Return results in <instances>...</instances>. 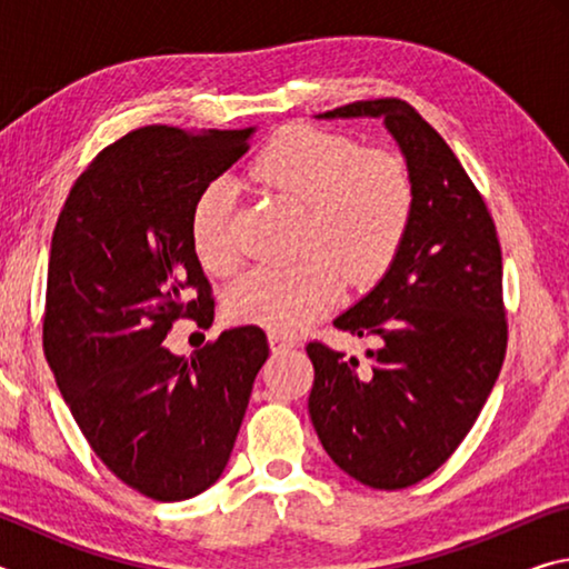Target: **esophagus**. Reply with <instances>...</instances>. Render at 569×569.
Here are the masks:
<instances>
[{
	"label": "esophagus",
	"mask_w": 569,
	"mask_h": 569,
	"mask_svg": "<svg viewBox=\"0 0 569 569\" xmlns=\"http://www.w3.org/2000/svg\"><path fill=\"white\" fill-rule=\"evenodd\" d=\"M268 343H271L273 351H286V349H293L296 341L288 339V336L278 333V331H268Z\"/></svg>",
	"instance_id": "obj_1"
}]
</instances>
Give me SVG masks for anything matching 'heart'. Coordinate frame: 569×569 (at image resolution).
Segmentation results:
<instances>
[{
	"label": "heart",
	"mask_w": 569,
	"mask_h": 569,
	"mask_svg": "<svg viewBox=\"0 0 569 569\" xmlns=\"http://www.w3.org/2000/svg\"><path fill=\"white\" fill-rule=\"evenodd\" d=\"M253 178L303 208L296 263L250 268L228 291V313L240 323L291 333L336 303L341 273L349 283L377 281L407 240L413 216L411 172L399 156L363 150L339 132L291 124L258 152ZM236 190L210 180L192 200L190 240L208 271L238 261Z\"/></svg>",
	"instance_id": "b5f03b06"
}]
</instances>
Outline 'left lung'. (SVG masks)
Listing matches in <instances>:
<instances>
[{"instance_id": "left-lung-1", "label": "left lung", "mask_w": 569, "mask_h": 569, "mask_svg": "<svg viewBox=\"0 0 569 569\" xmlns=\"http://www.w3.org/2000/svg\"><path fill=\"white\" fill-rule=\"evenodd\" d=\"M319 118H383L407 158V240L369 296L333 321L373 336L371 366L323 341L308 413L323 449L373 489L427 479L475 427L507 353L502 248L492 213L445 138L397 98L359 100Z\"/></svg>"}]
</instances>
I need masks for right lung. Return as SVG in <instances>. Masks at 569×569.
Returning a JSON list of instances; mask_svg holds the SVG:
<instances>
[{"label": "right lung", "mask_w": 569, "mask_h": 569, "mask_svg": "<svg viewBox=\"0 0 569 569\" xmlns=\"http://www.w3.org/2000/svg\"><path fill=\"white\" fill-rule=\"evenodd\" d=\"M253 128H138L100 150L57 218L42 346L77 427L114 477L180 502L223 475L256 373L258 326H238L186 356L172 323H213V286L190 240L200 188L248 152Z\"/></svg>", "instance_id": "1"}]
</instances>
